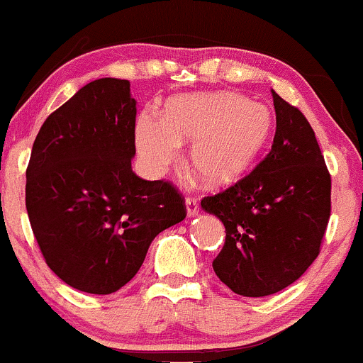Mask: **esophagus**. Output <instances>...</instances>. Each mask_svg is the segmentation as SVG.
<instances>
[{
  "label": "esophagus",
  "mask_w": 363,
  "mask_h": 363,
  "mask_svg": "<svg viewBox=\"0 0 363 363\" xmlns=\"http://www.w3.org/2000/svg\"><path fill=\"white\" fill-rule=\"evenodd\" d=\"M185 206H186V214L189 216H197L199 214V202L197 199H192V197H186L185 199Z\"/></svg>",
  "instance_id": "obj_1"
}]
</instances>
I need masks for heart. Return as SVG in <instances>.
Listing matches in <instances>:
<instances>
[{
	"label": "heart",
	"mask_w": 363,
	"mask_h": 363,
	"mask_svg": "<svg viewBox=\"0 0 363 363\" xmlns=\"http://www.w3.org/2000/svg\"><path fill=\"white\" fill-rule=\"evenodd\" d=\"M272 127L266 104L235 92L185 94L171 99L164 118L144 111L135 121L138 156L160 174L192 142V168L211 186L242 180L262 152Z\"/></svg>",
	"instance_id": "obj_1"
}]
</instances>
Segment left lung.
<instances>
[{
  "label": "left lung",
  "mask_w": 363,
  "mask_h": 363,
  "mask_svg": "<svg viewBox=\"0 0 363 363\" xmlns=\"http://www.w3.org/2000/svg\"><path fill=\"white\" fill-rule=\"evenodd\" d=\"M271 150L247 177L201 201L226 228L216 276L243 296H267L295 283L320 252L331 216V174L315 133L272 91Z\"/></svg>",
  "instance_id": "obj_1"
}]
</instances>
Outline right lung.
I'll list each match as a JSON object with an SVG mask.
<instances>
[{"mask_svg": "<svg viewBox=\"0 0 363 363\" xmlns=\"http://www.w3.org/2000/svg\"><path fill=\"white\" fill-rule=\"evenodd\" d=\"M135 116L128 80H94L48 116L32 145L28 221L50 269L75 290H120L150 242L186 216L177 186L132 171Z\"/></svg>", "mask_w": 363, "mask_h": 363, "instance_id": "1", "label": "right lung"}]
</instances>
